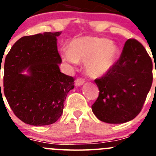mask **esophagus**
<instances>
[{"label":"esophagus","instance_id":"esophagus-1","mask_svg":"<svg viewBox=\"0 0 156 156\" xmlns=\"http://www.w3.org/2000/svg\"><path fill=\"white\" fill-rule=\"evenodd\" d=\"M84 83H85V80L82 79V78H78V79L75 81V86H82Z\"/></svg>","mask_w":156,"mask_h":156}]
</instances>
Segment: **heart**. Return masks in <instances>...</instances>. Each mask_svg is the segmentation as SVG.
<instances>
[{
  "instance_id": "heart-1",
  "label": "heart",
  "mask_w": 156,
  "mask_h": 156,
  "mask_svg": "<svg viewBox=\"0 0 156 156\" xmlns=\"http://www.w3.org/2000/svg\"><path fill=\"white\" fill-rule=\"evenodd\" d=\"M118 54L114 43L104 37H80L73 39L68 50L62 49L61 58L64 62L75 64L85 63V70L91 78H100L109 71Z\"/></svg>"
}]
</instances>
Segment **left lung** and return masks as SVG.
<instances>
[{
	"label": "left lung",
	"mask_w": 156,
	"mask_h": 156,
	"mask_svg": "<svg viewBox=\"0 0 156 156\" xmlns=\"http://www.w3.org/2000/svg\"><path fill=\"white\" fill-rule=\"evenodd\" d=\"M152 79L151 57L139 41L129 39L119 60L95 80L100 93L92 105L93 114L110 124L130 121L141 111Z\"/></svg>",
	"instance_id": "1"
}]
</instances>
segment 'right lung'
Wrapping results in <instances>:
<instances>
[{"mask_svg":"<svg viewBox=\"0 0 156 156\" xmlns=\"http://www.w3.org/2000/svg\"><path fill=\"white\" fill-rule=\"evenodd\" d=\"M61 32H44L19 39L6 55L4 93L19 119L32 126L50 125L63 112L74 79L60 72L57 50ZM27 70V75L22 73Z\"/></svg>","mask_w":156,"mask_h":156,"instance_id":"obj_1","label":"right lung"}]
</instances>
